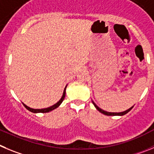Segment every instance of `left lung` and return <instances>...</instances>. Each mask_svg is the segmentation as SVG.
Instances as JSON below:
<instances>
[{
  "label": "left lung",
  "instance_id": "obj_1",
  "mask_svg": "<svg viewBox=\"0 0 154 154\" xmlns=\"http://www.w3.org/2000/svg\"><path fill=\"white\" fill-rule=\"evenodd\" d=\"M92 103H93V104L94 105V106H95V107H96L97 109V110H99V111L100 112V113H103V114L106 115V116H123V115H124V114H126V113H128V112L130 111V110H131L133 107H134V106H133L132 107L129 108L128 110H125V111H124V112H120V113H111V112L105 111V110H102V109H100V107H98V106H97V105L95 104V103H94V101H92Z\"/></svg>",
  "mask_w": 154,
  "mask_h": 154
}]
</instances>
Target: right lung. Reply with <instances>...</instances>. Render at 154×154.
<instances>
[{
    "mask_svg": "<svg viewBox=\"0 0 154 154\" xmlns=\"http://www.w3.org/2000/svg\"><path fill=\"white\" fill-rule=\"evenodd\" d=\"M65 94H66V87H65L64 91H63V96H62L61 99L58 101L57 103H55L54 105H53V106H50V107H48V108H44V109H32V108H30V107H29V106H27V105L23 104V106H25L27 110H29V111L32 112V113H48V112L54 110V109H56L57 107H58V106H60V103L63 102V99H64Z\"/></svg>",
    "mask_w": 154,
    "mask_h": 154,
    "instance_id": "right-lung-1",
    "label": "right lung"
}]
</instances>
